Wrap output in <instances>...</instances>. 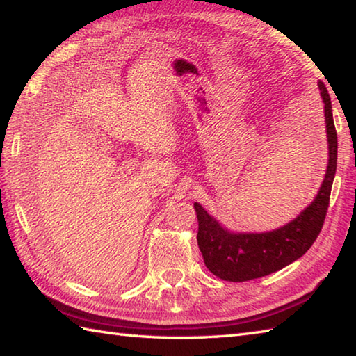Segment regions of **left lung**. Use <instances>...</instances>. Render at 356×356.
<instances>
[{"instance_id": "obj_1", "label": "left lung", "mask_w": 356, "mask_h": 356, "mask_svg": "<svg viewBox=\"0 0 356 356\" xmlns=\"http://www.w3.org/2000/svg\"><path fill=\"white\" fill-rule=\"evenodd\" d=\"M318 89L325 110L328 166L314 201L297 218L268 232H232L210 216L200 202H195L197 246L206 267L218 278L242 282L278 272L303 256L321 234L336 174L337 135L330 94L322 81H318Z\"/></svg>"}]
</instances>
